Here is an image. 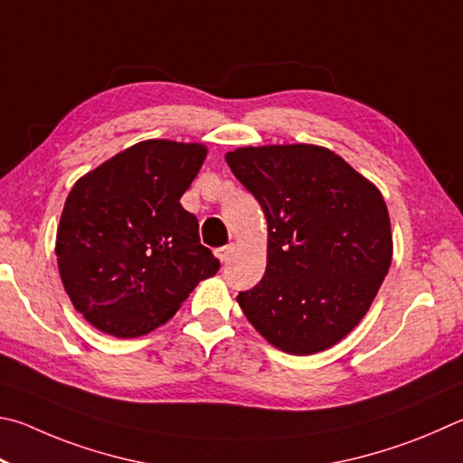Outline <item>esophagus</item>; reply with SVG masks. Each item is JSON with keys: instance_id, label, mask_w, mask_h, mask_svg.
Returning <instances> with one entry per match:
<instances>
[{"instance_id": "1", "label": "esophagus", "mask_w": 463, "mask_h": 463, "mask_svg": "<svg viewBox=\"0 0 463 463\" xmlns=\"http://www.w3.org/2000/svg\"><path fill=\"white\" fill-rule=\"evenodd\" d=\"M233 250H236V248H233V244H227V246H223V248H217V250H215V256L219 258V262L225 264L227 260H230L232 254H233Z\"/></svg>"}]
</instances>
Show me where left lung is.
<instances>
[{
	"instance_id": "obj_1",
	"label": "left lung",
	"mask_w": 463,
	"mask_h": 463,
	"mask_svg": "<svg viewBox=\"0 0 463 463\" xmlns=\"http://www.w3.org/2000/svg\"><path fill=\"white\" fill-rule=\"evenodd\" d=\"M225 160L269 223L264 277L238 295L248 321L293 355L342 342L392 262L383 193L323 146H244Z\"/></svg>"
}]
</instances>
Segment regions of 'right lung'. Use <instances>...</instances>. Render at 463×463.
Masks as SVG:
<instances>
[{"label":"right lung","instance_id":"right-lung-1","mask_svg":"<svg viewBox=\"0 0 463 463\" xmlns=\"http://www.w3.org/2000/svg\"><path fill=\"white\" fill-rule=\"evenodd\" d=\"M207 146L144 140L72 186L56 230V260L71 303L103 334H150L219 270L181 197Z\"/></svg>","mask_w":463,"mask_h":463}]
</instances>
